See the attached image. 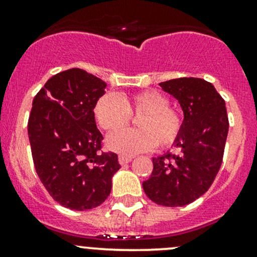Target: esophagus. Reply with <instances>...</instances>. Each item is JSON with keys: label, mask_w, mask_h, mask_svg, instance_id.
<instances>
[{"label": "esophagus", "mask_w": 257, "mask_h": 257, "mask_svg": "<svg viewBox=\"0 0 257 257\" xmlns=\"http://www.w3.org/2000/svg\"><path fill=\"white\" fill-rule=\"evenodd\" d=\"M132 160H133V158H131V156H123V155H120L119 158H118V161H119L120 165L129 164Z\"/></svg>", "instance_id": "34e87169"}]
</instances>
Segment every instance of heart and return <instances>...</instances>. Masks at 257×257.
I'll return each mask as SVG.
<instances>
[{"mask_svg":"<svg viewBox=\"0 0 257 257\" xmlns=\"http://www.w3.org/2000/svg\"><path fill=\"white\" fill-rule=\"evenodd\" d=\"M93 113L99 126L107 132L127 125L132 115H141L137 121L139 130H122L107 138V147L123 156L150 151L156 145L161 149L171 148L183 128L181 110L170 106L169 98L155 90L128 97L106 93L96 102Z\"/></svg>","mask_w":257,"mask_h":257,"instance_id":"b5f03b06","label":"heart"}]
</instances>
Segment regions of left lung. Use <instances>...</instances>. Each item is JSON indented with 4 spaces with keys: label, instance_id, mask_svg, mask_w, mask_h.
<instances>
[{
    "label": "left lung",
    "instance_id": "1",
    "mask_svg": "<svg viewBox=\"0 0 257 257\" xmlns=\"http://www.w3.org/2000/svg\"><path fill=\"white\" fill-rule=\"evenodd\" d=\"M180 102L185 114L178 154L153 158L154 169L143 182L156 204L182 207L192 203L212 186L223 161L229 120L225 101L203 79L180 77L160 83Z\"/></svg>",
    "mask_w": 257,
    "mask_h": 257
}]
</instances>
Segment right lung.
Returning a JSON list of instances; mask_svg holds the SVG:
<instances>
[{"instance_id": "right-lung-1", "label": "right lung", "mask_w": 257, "mask_h": 257, "mask_svg": "<svg viewBox=\"0 0 257 257\" xmlns=\"http://www.w3.org/2000/svg\"><path fill=\"white\" fill-rule=\"evenodd\" d=\"M107 83L82 69L54 75L33 99L28 136L36 171L49 194L72 210L98 207L120 165L101 151L93 108Z\"/></svg>"}]
</instances>
